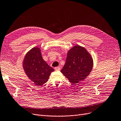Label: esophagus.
<instances>
[{
  "mask_svg": "<svg viewBox=\"0 0 121 121\" xmlns=\"http://www.w3.org/2000/svg\"><path fill=\"white\" fill-rule=\"evenodd\" d=\"M55 69L56 70H59L60 69V68L59 67H55Z\"/></svg>",
  "mask_w": 121,
  "mask_h": 121,
  "instance_id": "obj_1",
  "label": "esophagus"
}]
</instances>
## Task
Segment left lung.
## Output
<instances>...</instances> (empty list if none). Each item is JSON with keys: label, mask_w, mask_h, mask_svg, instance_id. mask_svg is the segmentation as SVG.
I'll return each instance as SVG.
<instances>
[{"label": "left lung", "mask_w": 121, "mask_h": 121, "mask_svg": "<svg viewBox=\"0 0 121 121\" xmlns=\"http://www.w3.org/2000/svg\"><path fill=\"white\" fill-rule=\"evenodd\" d=\"M93 65L92 56L85 48L77 45L68 52L61 72L72 84L83 81L90 74Z\"/></svg>", "instance_id": "8db88e82"}]
</instances>
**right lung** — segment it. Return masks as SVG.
<instances>
[{
    "label": "right lung",
    "instance_id": "add662e5",
    "mask_svg": "<svg viewBox=\"0 0 121 121\" xmlns=\"http://www.w3.org/2000/svg\"><path fill=\"white\" fill-rule=\"evenodd\" d=\"M23 69L28 77L38 86L46 83L54 69L45 61L38 47H34L26 54L23 62Z\"/></svg>",
    "mask_w": 121,
    "mask_h": 121
}]
</instances>
